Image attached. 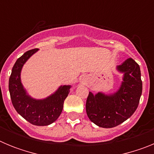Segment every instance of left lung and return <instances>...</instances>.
I'll return each instance as SVG.
<instances>
[{"label": "left lung", "instance_id": "1", "mask_svg": "<svg viewBox=\"0 0 154 154\" xmlns=\"http://www.w3.org/2000/svg\"><path fill=\"white\" fill-rule=\"evenodd\" d=\"M116 70L123 73V81L116 92L106 94L89 92L87 98L86 113L92 123L99 127L112 128L121 124L134 113L142 94L140 69L130 58Z\"/></svg>", "mask_w": 154, "mask_h": 154}]
</instances>
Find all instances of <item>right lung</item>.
Masks as SVG:
<instances>
[{
	"mask_svg": "<svg viewBox=\"0 0 154 154\" xmlns=\"http://www.w3.org/2000/svg\"><path fill=\"white\" fill-rule=\"evenodd\" d=\"M38 51L29 50L16 61L9 79V92L15 110L31 124L48 126L54 123L61 115L65 99L70 92L71 85H60L54 93L45 99L32 98L23 86L21 73L25 62Z\"/></svg>",
	"mask_w": 154,
	"mask_h": 154,
	"instance_id": "add662e5",
	"label": "right lung"
}]
</instances>
